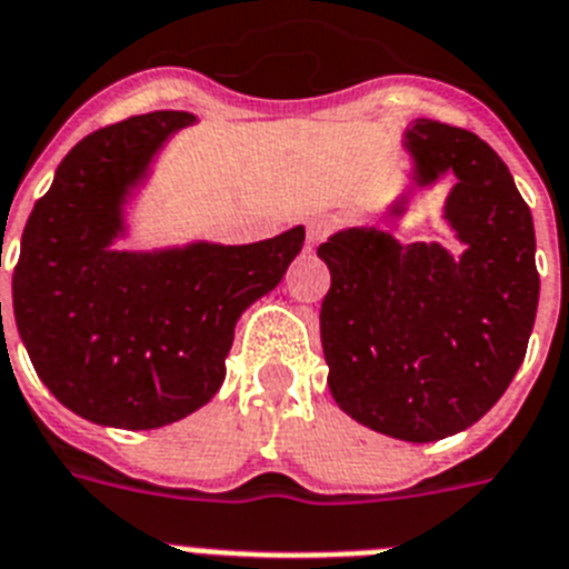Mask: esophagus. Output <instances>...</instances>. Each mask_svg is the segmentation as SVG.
I'll use <instances>...</instances> for the list:
<instances>
[{
    "label": "esophagus",
    "instance_id": "1",
    "mask_svg": "<svg viewBox=\"0 0 569 569\" xmlns=\"http://www.w3.org/2000/svg\"><path fill=\"white\" fill-rule=\"evenodd\" d=\"M329 231H332V219H329V217L309 219V222H307V240H309V246H318V242H321Z\"/></svg>",
    "mask_w": 569,
    "mask_h": 569
}]
</instances>
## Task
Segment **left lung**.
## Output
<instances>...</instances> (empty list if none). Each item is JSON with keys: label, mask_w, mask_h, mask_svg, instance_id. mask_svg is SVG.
Wrapping results in <instances>:
<instances>
[{"label": "left lung", "mask_w": 569, "mask_h": 569, "mask_svg": "<svg viewBox=\"0 0 569 569\" xmlns=\"http://www.w3.org/2000/svg\"><path fill=\"white\" fill-rule=\"evenodd\" d=\"M413 181L455 173L446 219L462 254L379 228L332 233L318 257L329 390L343 413L405 442L466 431L506 393L536 323V228L512 173L475 132L417 118ZM399 217L405 196L390 208Z\"/></svg>", "instance_id": "obj_1"}]
</instances>
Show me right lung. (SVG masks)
<instances>
[{"label":"right lung","mask_w":569,"mask_h":569,"mask_svg":"<svg viewBox=\"0 0 569 569\" xmlns=\"http://www.w3.org/2000/svg\"><path fill=\"white\" fill-rule=\"evenodd\" d=\"M193 121L150 112L86 136L22 231L13 269L19 338L57 402L89 422L150 431L211 402L240 315L283 280L303 248V226L251 246H112L152 156Z\"/></svg>","instance_id":"1"}]
</instances>
